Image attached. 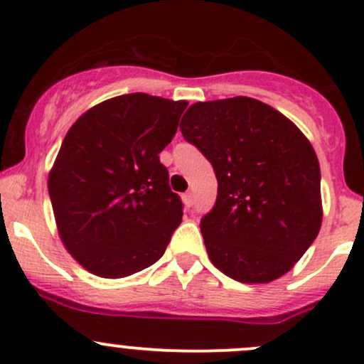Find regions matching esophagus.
Masks as SVG:
<instances>
[{
  "label": "esophagus",
  "instance_id": "34e87169",
  "mask_svg": "<svg viewBox=\"0 0 364 364\" xmlns=\"http://www.w3.org/2000/svg\"><path fill=\"white\" fill-rule=\"evenodd\" d=\"M183 203H185V205H192L193 204V193L192 192H186L185 196H183Z\"/></svg>",
  "mask_w": 364,
  "mask_h": 364
}]
</instances>
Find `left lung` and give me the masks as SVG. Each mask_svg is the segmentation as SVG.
Wrapping results in <instances>:
<instances>
[{
	"label": "left lung",
	"instance_id": "obj_1",
	"mask_svg": "<svg viewBox=\"0 0 364 364\" xmlns=\"http://www.w3.org/2000/svg\"><path fill=\"white\" fill-rule=\"evenodd\" d=\"M211 161L215 208L200 220L209 260L241 284L294 267L322 223L321 167L289 117L255 98L197 102L179 124Z\"/></svg>",
	"mask_w": 364,
	"mask_h": 364
}]
</instances>
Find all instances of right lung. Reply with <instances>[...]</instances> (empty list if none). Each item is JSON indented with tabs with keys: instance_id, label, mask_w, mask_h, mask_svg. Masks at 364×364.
<instances>
[{
	"instance_id": "right-lung-1",
	"label": "right lung",
	"mask_w": 364,
	"mask_h": 364,
	"mask_svg": "<svg viewBox=\"0 0 364 364\" xmlns=\"http://www.w3.org/2000/svg\"><path fill=\"white\" fill-rule=\"evenodd\" d=\"M186 105L121 95L70 127L47 186L61 241L90 273L124 278L164 255L183 204L159 155Z\"/></svg>"
}]
</instances>
